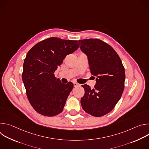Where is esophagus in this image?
Masks as SVG:
<instances>
[{
	"mask_svg": "<svg viewBox=\"0 0 149 149\" xmlns=\"http://www.w3.org/2000/svg\"><path fill=\"white\" fill-rule=\"evenodd\" d=\"M81 85L78 83H77V82H74V86L75 87H78V86H80Z\"/></svg>",
	"mask_w": 149,
	"mask_h": 149,
	"instance_id": "obj_1",
	"label": "esophagus"
}]
</instances>
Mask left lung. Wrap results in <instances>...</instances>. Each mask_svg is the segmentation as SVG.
<instances>
[{"mask_svg":"<svg viewBox=\"0 0 149 149\" xmlns=\"http://www.w3.org/2000/svg\"><path fill=\"white\" fill-rule=\"evenodd\" d=\"M79 48L88 59L91 74L97 77L94 88L87 84L81 98L83 110L94 117L110 113L120 100L124 88L125 70L120 58L109 44L98 39L79 40Z\"/></svg>","mask_w":149,"mask_h":149,"instance_id":"obj_1","label":"left lung"}]
</instances>
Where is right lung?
Listing matches in <instances>:
<instances>
[{
  "label": "right lung",
  "mask_w": 149,
  "mask_h": 149,
  "mask_svg": "<svg viewBox=\"0 0 149 149\" xmlns=\"http://www.w3.org/2000/svg\"><path fill=\"white\" fill-rule=\"evenodd\" d=\"M78 47L77 40L52 37L38 42L28 52L22 80L30 104L40 114L52 117L63 111L74 84L62 83L54 73Z\"/></svg>",
  "instance_id": "add662e5"
}]
</instances>
